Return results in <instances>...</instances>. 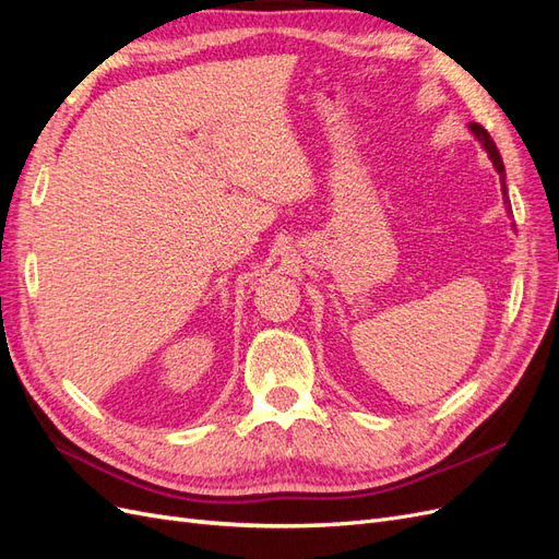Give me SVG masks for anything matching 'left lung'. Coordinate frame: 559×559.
<instances>
[{"label": "left lung", "mask_w": 559, "mask_h": 559, "mask_svg": "<svg viewBox=\"0 0 559 559\" xmlns=\"http://www.w3.org/2000/svg\"><path fill=\"white\" fill-rule=\"evenodd\" d=\"M468 130H471V134L473 138H476V142L485 148V154H487V158L492 160V165H495V170L499 173V181H501V195H503V205H506V214H513L511 212V200H509V186H506V167H503V160H501V154H499V148H497V144H495V140L489 138V132L483 128V126H478V123H468ZM511 228L515 230V224H511Z\"/></svg>", "instance_id": "1"}]
</instances>
